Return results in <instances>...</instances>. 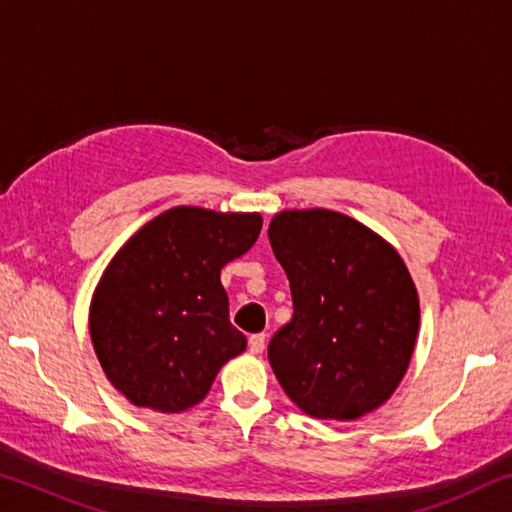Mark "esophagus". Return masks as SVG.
<instances>
[{
    "label": "esophagus",
    "instance_id": "1",
    "mask_svg": "<svg viewBox=\"0 0 512 512\" xmlns=\"http://www.w3.org/2000/svg\"><path fill=\"white\" fill-rule=\"evenodd\" d=\"M264 345H266V336L264 334H253L248 339V350L253 352V354H259L264 350Z\"/></svg>",
    "mask_w": 512,
    "mask_h": 512
}]
</instances>
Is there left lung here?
Returning a JSON list of instances; mask_svg holds the SVG:
<instances>
[{"instance_id": "1", "label": "left lung", "mask_w": 512, "mask_h": 512, "mask_svg": "<svg viewBox=\"0 0 512 512\" xmlns=\"http://www.w3.org/2000/svg\"><path fill=\"white\" fill-rule=\"evenodd\" d=\"M289 277L293 318L268 343L289 400L318 420H357L395 393L420 327L400 253L348 214L282 210L268 225Z\"/></svg>"}]
</instances>
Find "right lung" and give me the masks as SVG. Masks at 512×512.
Masks as SVG:
<instances>
[{"instance_id": "add662e5", "label": "right lung", "mask_w": 512, "mask_h": 512, "mask_svg": "<svg viewBox=\"0 0 512 512\" xmlns=\"http://www.w3.org/2000/svg\"><path fill=\"white\" fill-rule=\"evenodd\" d=\"M259 212L180 205L144 223L117 250L90 302L94 352L128 402L183 413L246 350L230 323L221 268L248 253Z\"/></svg>"}]
</instances>
